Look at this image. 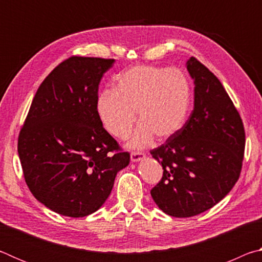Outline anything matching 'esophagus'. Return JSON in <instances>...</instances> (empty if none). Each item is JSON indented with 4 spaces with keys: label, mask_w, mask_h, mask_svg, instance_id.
Masks as SVG:
<instances>
[{
    "label": "esophagus",
    "mask_w": 262,
    "mask_h": 262,
    "mask_svg": "<svg viewBox=\"0 0 262 262\" xmlns=\"http://www.w3.org/2000/svg\"><path fill=\"white\" fill-rule=\"evenodd\" d=\"M143 158H145V154L142 151H133L130 154V159H132V162H134V163L140 162Z\"/></svg>",
    "instance_id": "esophagus-1"
}]
</instances>
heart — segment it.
Listing matches in <instances>:
<instances>
[{"label":"heart","instance_id":"obj_1","mask_svg":"<svg viewBox=\"0 0 262 262\" xmlns=\"http://www.w3.org/2000/svg\"><path fill=\"white\" fill-rule=\"evenodd\" d=\"M190 104L187 77L179 70L136 66L121 74L114 90L97 98L101 125L111 135L125 140L136 121L141 122L129 141L130 148H143L152 141H166L185 125Z\"/></svg>","mask_w":262,"mask_h":262}]
</instances>
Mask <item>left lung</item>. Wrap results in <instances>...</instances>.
I'll return each mask as SVG.
<instances>
[{"label": "left lung", "instance_id": "8db88e82", "mask_svg": "<svg viewBox=\"0 0 262 262\" xmlns=\"http://www.w3.org/2000/svg\"><path fill=\"white\" fill-rule=\"evenodd\" d=\"M186 66L194 108L174 136L150 151L164 170L150 193L173 217H192L219 203L239 179L245 150L242 118L220 79L193 56Z\"/></svg>", "mask_w": 262, "mask_h": 262}]
</instances>
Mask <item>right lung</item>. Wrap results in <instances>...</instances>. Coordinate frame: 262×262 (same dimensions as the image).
Listing matches in <instances>:
<instances>
[{"instance_id": "add662e5", "label": "right lung", "mask_w": 262, "mask_h": 262, "mask_svg": "<svg viewBox=\"0 0 262 262\" xmlns=\"http://www.w3.org/2000/svg\"><path fill=\"white\" fill-rule=\"evenodd\" d=\"M113 59L72 56L37 90L18 136L25 183L57 214L84 217L104 205L130 155L101 125L98 88Z\"/></svg>"}]
</instances>
